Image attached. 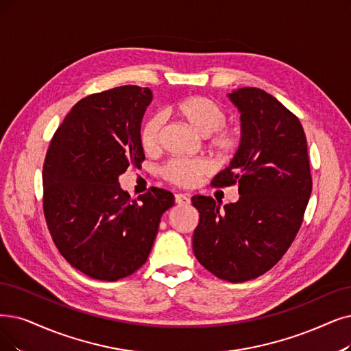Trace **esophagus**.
<instances>
[{"instance_id":"esophagus-1","label":"esophagus","mask_w":351,"mask_h":351,"mask_svg":"<svg viewBox=\"0 0 351 351\" xmlns=\"http://www.w3.org/2000/svg\"><path fill=\"white\" fill-rule=\"evenodd\" d=\"M176 203L177 204H189L190 203V197L187 194H176Z\"/></svg>"}]
</instances>
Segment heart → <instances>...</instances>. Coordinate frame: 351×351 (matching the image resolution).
Listing matches in <instances>:
<instances>
[{
  "instance_id": "heart-1",
  "label": "heart",
  "mask_w": 351,
  "mask_h": 351,
  "mask_svg": "<svg viewBox=\"0 0 351 351\" xmlns=\"http://www.w3.org/2000/svg\"><path fill=\"white\" fill-rule=\"evenodd\" d=\"M173 114L202 136L207 145L223 158H230L239 148L241 136L234 128L226 127V110L206 96H189L171 106ZM164 118L154 114L147 118L139 132L141 145L147 152L160 145ZM210 165L204 160H171L164 167V176L180 186H194L208 174Z\"/></svg>"
}]
</instances>
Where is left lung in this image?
I'll list each match as a JSON object with an SVG mask.
<instances>
[{"mask_svg": "<svg viewBox=\"0 0 351 351\" xmlns=\"http://www.w3.org/2000/svg\"><path fill=\"white\" fill-rule=\"evenodd\" d=\"M228 96L241 112V145L212 184H237L241 197L221 210V202L194 195L200 220L193 250L217 278L245 282L269 271L295 239L313 178L302 125L291 110L258 88Z\"/></svg>", "mask_w": 351, "mask_h": 351, "instance_id": "1", "label": "left lung"}]
</instances>
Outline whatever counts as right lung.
<instances>
[{"label":"right lung","instance_id":"right-lung-1","mask_svg":"<svg viewBox=\"0 0 351 351\" xmlns=\"http://www.w3.org/2000/svg\"><path fill=\"white\" fill-rule=\"evenodd\" d=\"M148 88L119 86L80 99L54 132L43 165V210L62 256L82 274L118 281L147 262L173 193L151 187L138 200L119 186L139 167Z\"/></svg>","mask_w":351,"mask_h":351}]
</instances>
